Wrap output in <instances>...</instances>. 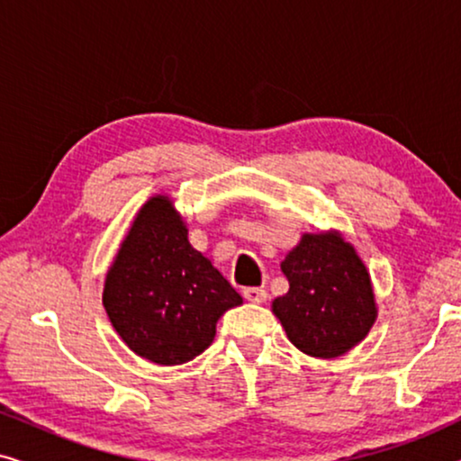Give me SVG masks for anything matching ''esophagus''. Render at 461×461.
<instances>
[{
	"mask_svg": "<svg viewBox=\"0 0 461 461\" xmlns=\"http://www.w3.org/2000/svg\"><path fill=\"white\" fill-rule=\"evenodd\" d=\"M243 295H245V300L251 302V304H262V302H267V298H268V294L264 292L262 287L243 289Z\"/></svg>",
	"mask_w": 461,
	"mask_h": 461,
	"instance_id": "obj_1",
	"label": "esophagus"
}]
</instances>
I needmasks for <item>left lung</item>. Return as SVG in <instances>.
Returning <instances> with one entry per match:
<instances>
[{
    "mask_svg": "<svg viewBox=\"0 0 461 461\" xmlns=\"http://www.w3.org/2000/svg\"><path fill=\"white\" fill-rule=\"evenodd\" d=\"M281 270L289 292L273 302V312L295 348L336 358L367 338L377 319L374 283L342 232H304Z\"/></svg>",
    "mask_w": 461,
    "mask_h": 461,
    "instance_id": "1",
    "label": "left lung"
}]
</instances>
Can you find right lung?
I'll list each match as a JSON object with an SVG mask.
<instances>
[{
    "label": "right lung",
    "instance_id": "1",
    "mask_svg": "<svg viewBox=\"0 0 461 461\" xmlns=\"http://www.w3.org/2000/svg\"><path fill=\"white\" fill-rule=\"evenodd\" d=\"M243 298L188 241L182 213L153 194L131 222L104 276L103 306L134 355L182 365L201 355L216 323Z\"/></svg>",
    "mask_w": 461,
    "mask_h": 461
}]
</instances>
